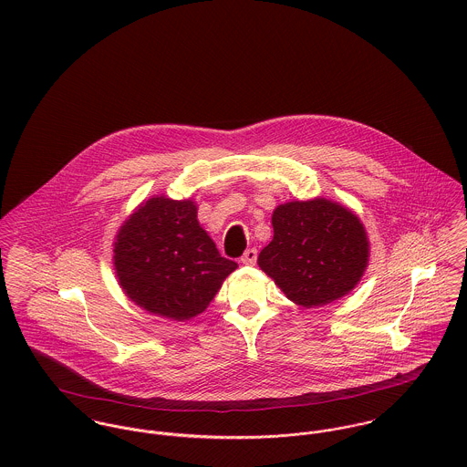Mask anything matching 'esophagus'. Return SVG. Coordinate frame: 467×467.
<instances>
[{
  "label": "esophagus",
  "instance_id": "34e87169",
  "mask_svg": "<svg viewBox=\"0 0 467 467\" xmlns=\"http://www.w3.org/2000/svg\"><path fill=\"white\" fill-rule=\"evenodd\" d=\"M241 263L246 265V266H254L257 263V250L255 248H250L244 252V255L241 257Z\"/></svg>",
  "mask_w": 467,
  "mask_h": 467
}]
</instances>
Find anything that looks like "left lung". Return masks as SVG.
Segmentation results:
<instances>
[{
  "instance_id": "left-lung-1",
  "label": "left lung",
  "mask_w": 467,
  "mask_h": 467,
  "mask_svg": "<svg viewBox=\"0 0 467 467\" xmlns=\"http://www.w3.org/2000/svg\"><path fill=\"white\" fill-rule=\"evenodd\" d=\"M271 224L273 241L257 263L291 302L320 307L359 284L370 244L350 208L326 198L289 201L273 210Z\"/></svg>"
}]
</instances>
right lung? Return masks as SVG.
<instances>
[{
	"label": "right lung",
	"mask_w": 467,
	"mask_h": 467,
	"mask_svg": "<svg viewBox=\"0 0 467 467\" xmlns=\"http://www.w3.org/2000/svg\"><path fill=\"white\" fill-rule=\"evenodd\" d=\"M113 266L136 306L185 322L208 307L237 263L221 257L198 221L194 201L152 196L120 226Z\"/></svg>",
	"instance_id": "add662e5"
}]
</instances>
